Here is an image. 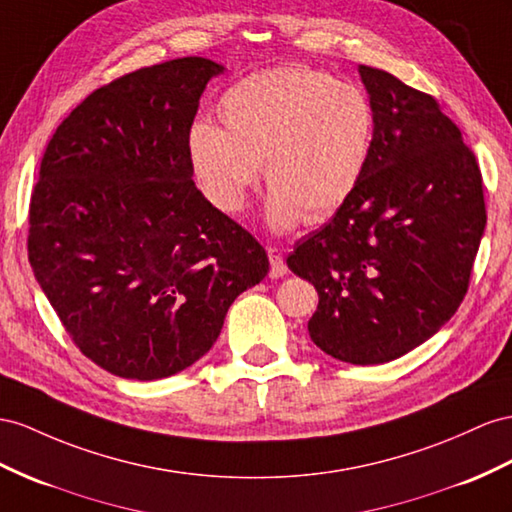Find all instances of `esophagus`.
<instances>
[{"mask_svg": "<svg viewBox=\"0 0 512 512\" xmlns=\"http://www.w3.org/2000/svg\"><path fill=\"white\" fill-rule=\"evenodd\" d=\"M268 259H270V277H272V279L285 277V274H287V266H285L283 253L279 251L277 246H268Z\"/></svg>", "mask_w": 512, "mask_h": 512, "instance_id": "1", "label": "esophagus"}]
</instances>
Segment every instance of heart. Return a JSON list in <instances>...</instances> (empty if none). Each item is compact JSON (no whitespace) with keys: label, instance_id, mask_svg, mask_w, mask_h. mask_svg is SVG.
Returning a JSON list of instances; mask_svg holds the SVG:
<instances>
[{"label":"heart","instance_id":"1","mask_svg":"<svg viewBox=\"0 0 512 512\" xmlns=\"http://www.w3.org/2000/svg\"><path fill=\"white\" fill-rule=\"evenodd\" d=\"M220 127L196 123L188 153L196 181L220 212L238 214L264 170L266 216L287 231L342 207L365 175L374 108L355 84L311 67L259 71L218 101Z\"/></svg>","mask_w":512,"mask_h":512}]
</instances>
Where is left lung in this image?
Instances as JSON below:
<instances>
[{"label":"left lung","mask_w":512,"mask_h":512,"mask_svg":"<svg viewBox=\"0 0 512 512\" xmlns=\"http://www.w3.org/2000/svg\"><path fill=\"white\" fill-rule=\"evenodd\" d=\"M359 73L374 108L368 168L287 268L318 290L316 346L372 365L424 344L461 307L487 205L476 155L439 101L387 71Z\"/></svg>","instance_id":"left-lung-1"}]
</instances>
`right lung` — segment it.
Returning a JSON list of instances; mask_svg holds the SVG:
<instances>
[{
  "instance_id": "1",
  "label": "right lung",
  "mask_w": 512,
  "mask_h": 512,
  "mask_svg": "<svg viewBox=\"0 0 512 512\" xmlns=\"http://www.w3.org/2000/svg\"><path fill=\"white\" fill-rule=\"evenodd\" d=\"M179 58L93 90L47 142L28 257L73 344L134 381L186 370L231 303L268 274L253 233L192 181L188 138L209 77Z\"/></svg>"
}]
</instances>
